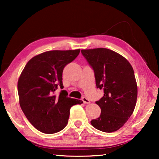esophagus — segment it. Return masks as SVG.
I'll use <instances>...</instances> for the list:
<instances>
[{"label":"esophagus","instance_id":"obj_1","mask_svg":"<svg viewBox=\"0 0 159 159\" xmlns=\"http://www.w3.org/2000/svg\"><path fill=\"white\" fill-rule=\"evenodd\" d=\"M82 100L84 103H88V104L90 103V100H89L87 97H82Z\"/></svg>","mask_w":159,"mask_h":159}]
</instances>
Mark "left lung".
I'll use <instances>...</instances> for the list:
<instances>
[{"label": "left lung", "mask_w": 159, "mask_h": 159, "mask_svg": "<svg viewBox=\"0 0 159 159\" xmlns=\"http://www.w3.org/2000/svg\"><path fill=\"white\" fill-rule=\"evenodd\" d=\"M94 71L96 88L103 96L95 102L101 109L91 125L104 132L116 131L127 122L136 105L138 86L134 70L120 54L107 48L82 50Z\"/></svg>", "instance_id": "1"}]
</instances>
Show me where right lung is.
I'll list each match as a JSON object with an SVG mask.
<instances>
[{
	"instance_id": "add662e5",
	"label": "right lung",
	"mask_w": 159,
	"mask_h": 159,
	"mask_svg": "<svg viewBox=\"0 0 159 159\" xmlns=\"http://www.w3.org/2000/svg\"><path fill=\"white\" fill-rule=\"evenodd\" d=\"M80 49L51 51L39 54L26 64L18 80L19 104L30 123L45 134L62 130L68 123L72 106L80 100L69 98L66 90L58 96L55 91L64 88L62 73L65 66L73 61Z\"/></svg>"
}]
</instances>
